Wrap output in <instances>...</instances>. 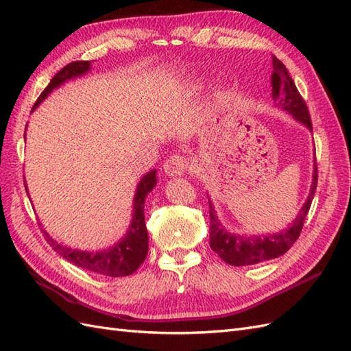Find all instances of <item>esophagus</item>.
I'll list each match as a JSON object with an SVG mask.
<instances>
[{"label": "esophagus", "instance_id": "esophagus-1", "mask_svg": "<svg viewBox=\"0 0 351 351\" xmlns=\"http://www.w3.org/2000/svg\"><path fill=\"white\" fill-rule=\"evenodd\" d=\"M187 159L182 155H173L171 158L167 159V162L164 164V171L169 177H177L182 176L186 168H187Z\"/></svg>", "mask_w": 351, "mask_h": 351}]
</instances>
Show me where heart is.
<instances>
[{
	"instance_id": "b5f03b06",
	"label": "heart",
	"mask_w": 351,
	"mask_h": 351,
	"mask_svg": "<svg viewBox=\"0 0 351 351\" xmlns=\"http://www.w3.org/2000/svg\"><path fill=\"white\" fill-rule=\"evenodd\" d=\"M200 89H202V83H196V84H192V86H190V92H192V93H197Z\"/></svg>"
}]
</instances>
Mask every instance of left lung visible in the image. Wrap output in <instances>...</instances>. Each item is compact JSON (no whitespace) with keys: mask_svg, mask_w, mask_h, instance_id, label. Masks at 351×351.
Returning a JSON list of instances; mask_svg holds the SVG:
<instances>
[{"mask_svg":"<svg viewBox=\"0 0 351 351\" xmlns=\"http://www.w3.org/2000/svg\"><path fill=\"white\" fill-rule=\"evenodd\" d=\"M272 99L274 105L278 110L289 112L293 119L303 124L307 130L312 133V121L306 104L297 90L295 84L290 76L289 70L285 69L282 62L274 57L272 58ZM317 184V167L313 147V171H312V184L309 195L297 217L291 221V224L277 232H265V234H237L230 231L219 221L214 204L209 199V244L218 256L232 267H247V265L261 263L265 261H271L280 258L289 250L294 241L299 239L303 227L304 218L309 212L312 199L316 192Z\"/></svg>","mask_w":351,"mask_h":351,"instance_id":"obj_1","label":"left lung"}]
</instances>
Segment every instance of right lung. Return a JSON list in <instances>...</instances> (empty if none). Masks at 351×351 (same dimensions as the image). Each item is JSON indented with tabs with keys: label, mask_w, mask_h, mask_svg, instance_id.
<instances>
[{
	"label": "right lung",
	"mask_w": 351,
	"mask_h": 351,
	"mask_svg": "<svg viewBox=\"0 0 351 351\" xmlns=\"http://www.w3.org/2000/svg\"><path fill=\"white\" fill-rule=\"evenodd\" d=\"M90 61H74L70 62L64 69H61L56 76L52 77L45 90L40 93V97L34 105V108H32V112L39 107L40 102H44L47 99V97L52 90L58 89L61 84H64L73 79H77L84 76V74H88L90 71ZM155 186L156 169H151L149 173H146L141 178V182L136 186L132 221L124 237L107 249H101L98 252L71 249L69 246H64L62 243H58L54 237H51L45 228L42 230V232L45 234V239L51 244V247L54 249L60 256L67 259L73 265H76V267L90 272L107 275V277H127V275L133 274L139 268L146 259L147 247H149V237H147V230L145 224V199L152 192V189ZM26 192L29 195L27 184Z\"/></svg>",
	"instance_id": "obj_1"
}]
</instances>
